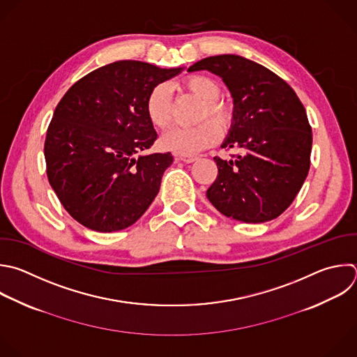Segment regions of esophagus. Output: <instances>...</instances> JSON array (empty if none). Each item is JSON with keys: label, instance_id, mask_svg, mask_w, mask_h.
<instances>
[{"label": "esophagus", "instance_id": "obj_1", "mask_svg": "<svg viewBox=\"0 0 357 357\" xmlns=\"http://www.w3.org/2000/svg\"><path fill=\"white\" fill-rule=\"evenodd\" d=\"M176 158L183 161L185 164H192V162H195L197 160L196 155H185V154H179V155H176Z\"/></svg>", "mask_w": 357, "mask_h": 357}]
</instances>
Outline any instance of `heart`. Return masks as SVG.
<instances>
[{"label": "heart", "instance_id": "heart-1", "mask_svg": "<svg viewBox=\"0 0 357 357\" xmlns=\"http://www.w3.org/2000/svg\"><path fill=\"white\" fill-rule=\"evenodd\" d=\"M183 86L203 102L199 121L211 117L193 128H175L162 137V146L176 154L193 155L197 154L220 139V130H225L231 123V109L227 103L218 100L221 89L217 81L206 75H189L183 79ZM146 113L153 126L160 130H167L172 123L174 102L172 86L168 82L157 84L146 99Z\"/></svg>", "mask_w": 357, "mask_h": 357}]
</instances>
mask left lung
Wrapping results in <instances>:
<instances>
[{"mask_svg":"<svg viewBox=\"0 0 357 357\" xmlns=\"http://www.w3.org/2000/svg\"><path fill=\"white\" fill-rule=\"evenodd\" d=\"M207 70L228 88L234 109L221 149H241L236 160L214 158L218 175L210 203L243 222L279 217L300 192L308 169L312 133L293 88L266 67L236 54L203 59L189 73Z\"/></svg>","mask_w":357,"mask_h":357,"instance_id":"left-lung-1","label":"left lung"}]
</instances>
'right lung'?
Returning <instances> with one entry per match:
<instances>
[{"instance_id": "right-lung-1", "label": "right lung", "mask_w": 357, "mask_h": 357, "mask_svg": "<svg viewBox=\"0 0 357 357\" xmlns=\"http://www.w3.org/2000/svg\"><path fill=\"white\" fill-rule=\"evenodd\" d=\"M182 70L114 61L82 77L59 102L45 142L47 178L84 227L125 229L155 199L174 157L143 154L157 140L146 99L157 84Z\"/></svg>"}]
</instances>
